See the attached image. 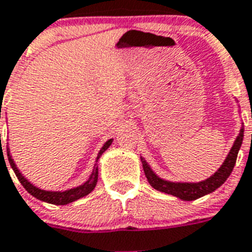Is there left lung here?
I'll use <instances>...</instances> for the list:
<instances>
[{
	"label": "left lung",
	"instance_id": "left-lung-1",
	"mask_svg": "<svg viewBox=\"0 0 252 252\" xmlns=\"http://www.w3.org/2000/svg\"><path fill=\"white\" fill-rule=\"evenodd\" d=\"M242 140H244V126L240 129V133L237 135L236 140L233 142V146L231 151L228 152L227 157L223 160L222 165L215 172L210 178L201 182H171V181L162 180L160 177L152 171L148 163L146 162L144 158L140 157L142 160L143 169H144V174H146L147 180H148L149 185L157 189V191L164 192L167 194H172L174 197L183 199V201H193V199L199 198V197L206 196V194L211 193V192L216 191L220 186L225 183L228 176L232 172L235 163H236L237 154H239L240 148H241Z\"/></svg>",
	"mask_w": 252,
	"mask_h": 252
}]
</instances>
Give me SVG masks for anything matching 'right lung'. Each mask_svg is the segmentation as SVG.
Masks as SVG:
<instances>
[{
    "label": "right lung",
    "mask_w": 252,
    "mask_h": 252,
    "mask_svg": "<svg viewBox=\"0 0 252 252\" xmlns=\"http://www.w3.org/2000/svg\"><path fill=\"white\" fill-rule=\"evenodd\" d=\"M112 143H113V139L106 140V142L104 143V146L101 147V149L98 153L96 162H98V159L100 158L101 154H103L106 149L109 148V146L112 144ZM7 157H8V162H10L11 168L13 169L16 177L19 178V181L21 182V185L24 186L25 189H26L30 194H32L35 198L40 199V201H44V202L51 203V205H67V203L74 202V201L81 198V197H85L87 194H89L93 189H94L95 186H96V182H98V165H96V163H95L94 169H93L92 174H90L89 180H88L85 183H83V185L78 186V187L75 188H71V189H66V191H45V189H41V188L33 186L32 183L29 182V180H26V178L22 176V173L19 171V168L16 167L15 162H13L12 159V156H11L10 153V149L8 148H7Z\"/></svg>",
    "instance_id": "add662e5"
}]
</instances>
